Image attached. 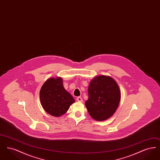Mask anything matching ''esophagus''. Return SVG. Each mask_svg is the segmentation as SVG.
I'll return each mask as SVG.
<instances>
[{"instance_id":"esophagus-1","label":"esophagus","mask_w":160,"mask_h":160,"mask_svg":"<svg viewBox=\"0 0 160 160\" xmlns=\"http://www.w3.org/2000/svg\"><path fill=\"white\" fill-rule=\"evenodd\" d=\"M77 101H78V102H83V99H82L81 97H77Z\"/></svg>"}]
</instances>
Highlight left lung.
Returning <instances> with one entry per match:
<instances>
[{
	"instance_id": "8db88e82",
	"label": "left lung",
	"mask_w": 160,
	"mask_h": 160,
	"mask_svg": "<svg viewBox=\"0 0 160 160\" xmlns=\"http://www.w3.org/2000/svg\"><path fill=\"white\" fill-rule=\"evenodd\" d=\"M88 95L86 107L92 118L98 121H105L113 116L121 100L118 84L111 77L103 75L92 80Z\"/></svg>"
}]
</instances>
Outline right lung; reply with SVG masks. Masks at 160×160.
Masks as SVG:
<instances>
[{
  "mask_svg": "<svg viewBox=\"0 0 160 160\" xmlns=\"http://www.w3.org/2000/svg\"><path fill=\"white\" fill-rule=\"evenodd\" d=\"M61 77L50 78L46 80L39 92L42 108L47 113L59 117L65 114L75 102L72 95L63 86Z\"/></svg>",
  "mask_w": 160,
  "mask_h": 160,
  "instance_id": "obj_1",
  "label": "right lung"
}]
</instances>
